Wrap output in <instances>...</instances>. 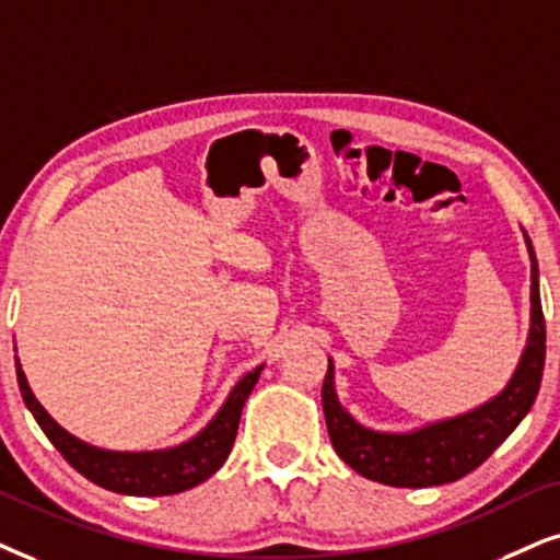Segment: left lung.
Returning a JSON list of instances; mask_svg holds the SVG:
<instances>
[{"label": "left lung", "instance_id": "8db88e82", "mask_svg": "<svg viewBox=\"0 0 560 560\" xmlns=\"http://www.w3.org/2000/svg\"><path fill=\"white\" fill-rule=\"evenodd\" d=\"M529 253V332L512 377L480 406L447 419L406 431H380L359 423L336 393V366L328 359L323 380V410L332 450L359 476L395 488L442 486L468 476L520 427L540 390L545 366V317L540 304L537 258L525 232Z\"/></svg>", "mask_w": 560, "mask_h": 560}]
</instances>
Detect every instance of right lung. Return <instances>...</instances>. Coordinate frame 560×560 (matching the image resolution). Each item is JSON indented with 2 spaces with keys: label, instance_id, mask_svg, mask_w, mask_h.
Here are the masks:
<instances>
[{
  "label": "right lung",
  "instance_id": "obj_1",
  "mask_svg": "<svg viewBox=\"0 0 560 560\" xmlns=\"http://www.w3.org/2000/svg\"><path fill=\"white\" fill-rule=\"evenodd\" d=\"M15 366L25 406L33 413V419L38 421V427L44 429L48 442L61 452L63 459L77 472H82L92 483L108 488V491L126 493V497H170V493L188 491V488L214 476L224 465V459L230 457L237 436L240 413H243L247 395L253 393L260 372H264V364H260L253 372L243 374L230 390L228 400L222 402V408L214 413V419L186 442L162 450L121 452L95 447V444L84 442V439L69 434L67 429L59 427L33 395L23 366H20V359H15Z\"/></svg>",
  "mask_w": 560,
  "mask_h": 560
}]
</instances>
